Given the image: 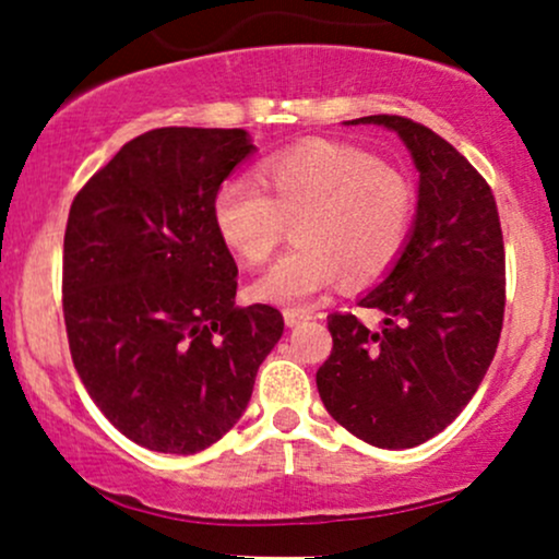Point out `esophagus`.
Masks as SVG:
<instances>
[{
  "instance_id": "esophagus-1",
  "label": "esophagus",
  "mask_w": 559,
  "mask_h": 559,
  "mask_svg": "<svg viewBox=\"0 0 559 559\" xmlns=\"http://www.w3.org/2000/svg\"><path fill=\"white\" fill-rule=\"evenodd\" d=\"M312 318V310H284V323L288 329H294V325H299L301 320H310Z\"/></svg>"
}]
</instances>
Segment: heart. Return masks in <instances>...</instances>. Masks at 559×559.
I'll list each match as a JSON object with an SVG mask.
<instances>
[{
	"label": "heart",
	"instance_id": "1",
	"mask_svg": "<svg viewBox=\"0 0 559 559\" xmlns=\"http://www.w3.org/2000/svg\"><path fill=\"white\" fill-rule=\"evenodd\" d=\"M260 181L228 178L213 199L221 241L247 265H262L294 221V243L249 286L265 305L299 307L338 275L365 286L383 278L404 252L415 189L400 170L333 141L288 150L260 165Z\"/></svg>",
	"mask_w": 559,
	"mask_h": 559
}]
</instances>
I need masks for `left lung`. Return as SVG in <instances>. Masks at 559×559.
Masks as SVG:
<instances>
[{
	"instance_id": "8db88e82",
	"label": "left lung",
	"mask_w": 559,
	"mask_h": 559,
	"mask_svg": "<svg viewBox=\"0 0 559 559\" xmlns=\"http://www.w3.org/2000/svg\"><path fill=\"white\" fill-rule=\"evenodd\" d=\"M346 126H383L418 168V202L404 252L355 316L329 318L331 357L316 381L331 418L381 449L433 439L463 413L493 360L504 318V243L489 183L431 128L400 115Z\"/></svg>"
}]
</instances>
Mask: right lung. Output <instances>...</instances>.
I'll return each mask as SVG.
<instances>
[{"label": "right lung", "mask_w": 559, "mask_h": 559, "mask_svg": "<svg viewBox=\"0 0 559 559\" xmlns=\"http://www.w3.org/2000/svg\"><path fill=\"white\" fill-rule=\"evenodd\" d=\"M254 152L243 128H157L92 176L68 215L70 355L105 418L136 444L194 454L247 409L284 333L271 305H236L213 199Z\"/></svg>", "instance_id": "right-lung-1"}]
</instances>
